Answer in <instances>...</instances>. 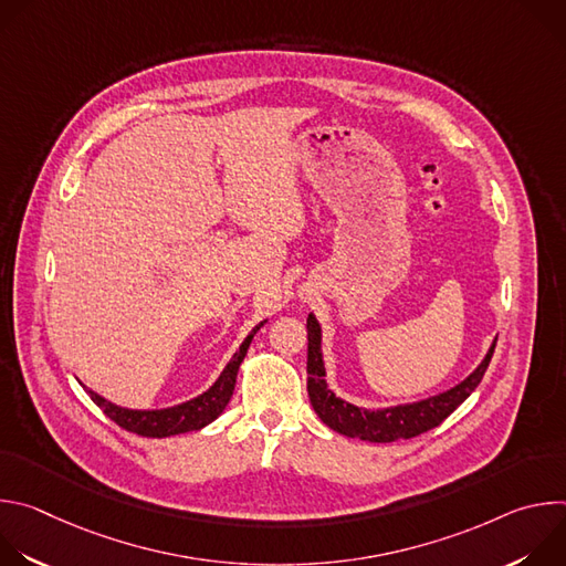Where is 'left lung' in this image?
I'll return each instance as SVG.
<instances>
[{"label": "left lung", "mask_w": 566, "mask_h": 566, "mask_svg": "<svg viewBox=\"0 0 566 566\" xmlns=\"http://www.w3.org/2000/svg\"><path fill=\"white\" fill-rule=\"evenodd\" d=\"M306 332H308V358H306V389L311 406L315 415L319 417L322 423H327L332 430L338 434L352 437V439H363L371 443H391L398 439H412L419 437L437 426H441L461 402L474 391V387L481 382L483 374L489 369V363L493 358L495 343L491 345L486 358L481 360V365L459 385H454L448 391H441L437 396L408 402V406H396V408H385V410H365L356 408L352 402L338 398L325 376V360H322V332L313 313L306 317Z\"/></svg>", "instance_id": "1"}]
</instances>
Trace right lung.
Wrapping results in <instances>:
<instances>
[{"instance_id":"right-lung-1","label":"right lung","mask_w":566,"mask_h":566,"mask_svg":"<svg viewBox=\"0 0 566 566\" xmlns=\"http://www.w3.org/2000/svg\"><path fill=\"white\" fill-rule=\"evenodd\" d=\"M262 325H264V322H260V325L247 336V340L241 343L239 352L230 358V363L226 365L221 376L214 380V385L210 389H206L203 394H199L197 398H190V400L181 402V406L164 408V410H127V408L114 406V402L105 400L103 396H98L92 389H87V391H90V396H92L96 406L114 423H118L123 430L134 432L138 437L164 439V437H172V434L201 430L208 423H212L226 410L228 400L234 391V380H237L239 365H241V360L247 358L251 340L262 329Z\"/></svg>"}]
</instances>
